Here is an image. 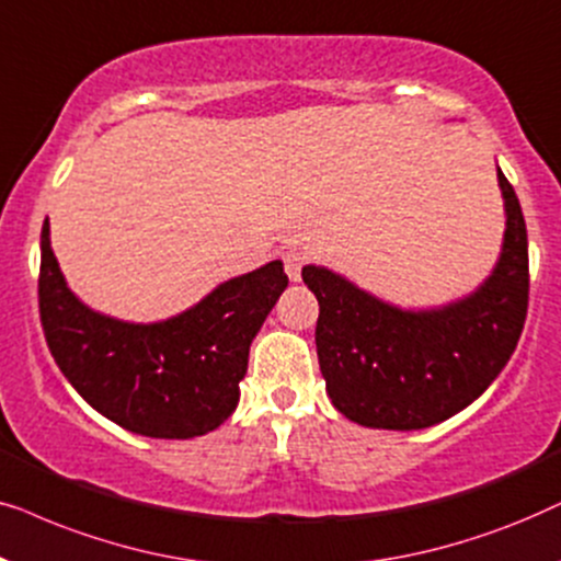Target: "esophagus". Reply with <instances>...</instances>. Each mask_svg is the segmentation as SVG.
I'll return each mask as SVG.
<instances>
[{"label":"esophagus","mask_w":561,"mask_h":561,"mask_svg":"<svg viewBox=\"0 0 561 561\" xmlns=\"http://www.w3.org/2000/svg\"><path fill=\"white\" fill-rule=\"evenodd\" d=\"M305 251L300 249H287L285 253H282V261H285V268H287V276L293 282H300L302 276V266H305Z\"/></svg>","instance_id":"obj_1"}]
</instances>
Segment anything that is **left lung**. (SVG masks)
<instances>
[{"instance_id": "1", "label": "left lung", "mask_w": 561, "mask_h": 561, "mask_svg": "<svg viewBox=\"0 0 561 561\" xmlns=\"http://www.w3.org/2000/svg\"><path fill=\"white\" fill-rule=\"evenodd\" d=\"M505 238L497 266L465 300L400 310L323 266H305L318 297L316 346L325 390L348 421L417 431L457 415L488 390L520 339L528 310V236L503 171Z\"/></svg>"}]
</instances>
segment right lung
<instances>
[{
  "label": "right lung",
  "mask_w": 561,
  "mask_h": 561,
  "mask_svg": "<svg viewBox=\"0 0 561 561\" xmlns=\"http://www.w3.org/2000/svg\"><path fill=\"white\" fill-rule=\"evenodd\" d=\"M287 282L282 261H272L222 282L182 316L123 323L66 287L43 222L37 305L50 354L89 405L140 436L194 438L228 421L253 335Z\"/></svg>",
  "instance_id": "1"
}]
</instances>
